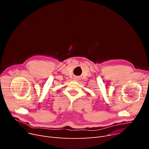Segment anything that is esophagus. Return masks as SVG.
I'll use <instances>...</instances> for the list:
<instances>
[{
	"instance_id": "esophagus-1",
	"label": "esophagus",
	"mask_w": 149,
	"mask_h": 149,
	"mask_svg": "<svg viewBox=\"0 0 149 149\" xmlns=\"http://www.w3.org/2000/svg\"><path fill=\"white\" fill-rule=\"evenodd\" d=\"M74 80H75V81H78V80H79V79H78V77H74Z\"/></svg>"
}]
</instances>
